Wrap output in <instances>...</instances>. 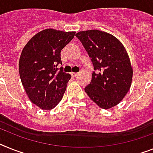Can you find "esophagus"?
<instances>
[{
    "label": "esophagus",
    "instance_id": "esophagus-1",
    "mask_svg": "<svg viewBox=\"0 0 153 153\" xmlns=\"http://www.w3.org/2000/svg\"><path fill=\"white\" fill-rule=\"evenodd\" d=\"M71 75L73 76L74 77H76V76L78 75V74H76V73H71Z\"/></svg>",
    "mask_w": 153,
    "mask_h": 153
}]
</instances>
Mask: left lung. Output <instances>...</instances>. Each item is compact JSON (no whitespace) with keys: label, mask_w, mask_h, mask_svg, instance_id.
I'll return each mask as SVG.
<instances>
[{"label":"left lung","mask_w":153,"mask_h":153,"mask_svg":"<svg viewBox=\"0 0 153 153\" xmlns=\"http://www.w3.org/2000/svg\"><path fill=\"white\" fill-rule=\"evenodd\" d=\"M81 42L94 66L84 91L98 106L108 109L123 100L130 90L133 69L124 46L112 34L100 30L80 31Z\"/></svg>","instance_id":"1"}]
</instances>
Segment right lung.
Wrapping results in <instances>:
<instances>
[{
    "mask_svg": "<svg viewBox=\"0 0 153 153\" xmlns=\"http://www.w3.org/2000/svg\"><path fill=\"white\" fill-rule=\"evenodd\" d=\"M75 33L47 29L34 35L22 49L20 79L30 100L41 109L51 110L62 98L71 75L57 66L62 64V49Z\"/></svg>",
    "mask_w": 153,
    "mask_h": 153,
    "instance_id": "add662e5",
    "label": "right lung"
}]
</instances>
